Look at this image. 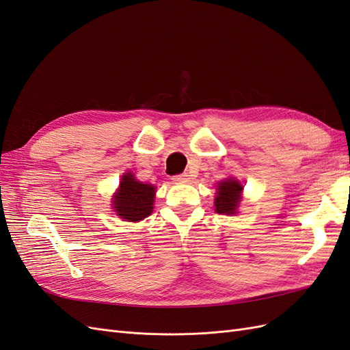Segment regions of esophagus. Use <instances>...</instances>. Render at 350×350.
I'll return each mask as SVG.
<instances>
[{
    "label": "esophagus",
    "mask_w": 350,
    "mask_h": 350,
    "mask_svg": "<svg viewBox=\"0 0 350 350\" xmlns=\"http://www.w3.org/2000/svg\"><path fill=\"white\" fill-rule=\"evenodd\" d=\"M175 183H188L189 181V175L188 174H179V175H175L174 178Z\"/></svg>",
    "instance_id": "esophagus-1"
}]
</instances>
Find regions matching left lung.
I'll use <instances>...</instances> for the list:
<instances>
[{"mask_svg":"<svg viewBox=\"0 0 350 350\" xmlns=\"http://www.w3.org/2000/svg\"><path fill=\"white\" fill-rule=\"evenodd\" d=\"M242 185L237 179L230 178L221 181L217 187V196L215 198L216 211L220 215H234L241 201Z\"/></svg>","mask_w":350,"mask_h":350,"instance_id":"obj_1","label":"left lung"}]
</instances>
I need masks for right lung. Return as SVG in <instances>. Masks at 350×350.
<instances>
[{"label": "right lung", "mask_w": 350, "mask_h": 350, "mask_svg": "<svg viewBox=\"0 0 350 350\" xmlns=\"http://www.w3.org/2000/svg\"><path fill=\"white\" fill-rule=\"evenodd\" d=\"M154 191L153 185L139 183L130 172L125 174L112 201L116 215L129 221H139L150 216Z\"/></svg>", "instance_id": "right-lung-1"}]
</instances>
